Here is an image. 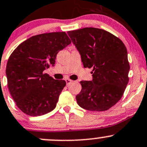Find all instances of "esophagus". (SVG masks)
Instances as JSON below:
<instances>
[{"instance_id":"1","label":"esophagus","mask_w":147,"mask_h":147,"mask_svg":"<svg viewBox=\"0 0 147 147\" xmlns=\"http://www.w3.org/2000/svg\"><path fill=\"white\" fill-rule=\"evenodd\" d=\"M65 82H66V84H67H67H70L71 82H72V80H69V79H66Z\"/></svg>"}]
</instances>
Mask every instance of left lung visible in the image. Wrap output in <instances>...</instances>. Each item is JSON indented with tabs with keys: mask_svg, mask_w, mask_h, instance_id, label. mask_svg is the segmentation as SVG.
Instances as JSON below:
<instances>
[{
	"mask_svg": "<svg viewBox=\"0 0 147 147\" xmlns=\"http://www.w3.org/2000/svg\"><path fill=\"white\" fill-rule=\"evenodd\" d=\"M81 55L84 67L93 68L92 81H81L77 104L89 111L102 112L123 96L129 81L130 65L123 42L109 32L84 28L67 32Z\"/></svg>",
	"mask_w": 147,
	"mask_h": 147,
	"instance_id": "obj_1",
	"label": "left lung"
}]
</instances>
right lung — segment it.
Segmentation results:
<instances>
[{"mask_svg":"<svg viewBox=\"0 0 147 147\" xmlns=\"http://www.w3.org/2000/svg\"><path fill=\"white\" fill-rule=\"evenodd\" d=\"M70 43L65 32L43 33L25 40L11 54L6 66L8 88L26 114L44 115L56 107L66 82L43 72L55 64L58 52Z\"/></svg>","mask_w":147,"mask_h":147,"instance_id":"1","label":"right lung"}]
</instances>
